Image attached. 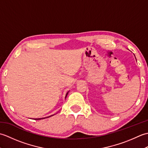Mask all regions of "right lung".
I'll return each mask as SVG.
<instances>
[{"label":"right lung","instance_id":"add662e5","mask_svg":"<svg viewBox=\"0 0 148 148\" xmlns=\"http://www.w3.org/2000/svg\"><path fill=\"white\" fill-rule=\"evenodd\" d=\"M67 94H68V93H67V95H66V97H67ZM50 116H49V117H50ZM42 119V118H38V119Z\"/></svg>","mask_w":148,"mask_h":148}]
</instances>
